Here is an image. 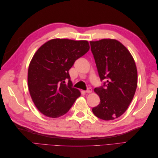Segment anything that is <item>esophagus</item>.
<instances>
[{
  "label": "esophagus",
  "mask_w": 158,
  "mask_h": 158,
  "mask_svg": "<svg viewBox=\"0 0 158 158\" xmlns=\"http://www.w3.org/2000/svg\"><path fill=\"white\" fill-rule=\"evenodd\" d=\"M92 92V89L91 88H88L87 90H85V93H91Z\"/></svg>",
  "instance_id": "34e87169"
}]
</instances>
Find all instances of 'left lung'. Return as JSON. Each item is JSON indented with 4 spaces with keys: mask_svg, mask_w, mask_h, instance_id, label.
<instances>
[{
    "mask_svg": "<svg viewBox=\"0 0 158 158\" xmlns=\"http://www.w3.org/2000/svg\"><path fill=\"white\" fill-rule=\"evenodd\" d=\"M102 86L94 91L100 98L92 109L97 117L113 120L126 111L137 87V70L130 52L121 43L111 39L89 41Z\"/></svg>",
    "mask_w": 158,
    "mask_h": 158,
    "instance_id": "8db88e82",
    "label": "left lung"
}]
</instances>
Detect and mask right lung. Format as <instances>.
Listing matches in <instances>:
<instances>
[{
	"mask_svg": "<svg viewBox=\"0 0 158 158\" xmlns=\"http://www.w3.org/2000/svg\"><path fill=\"white\" fill-rule=\"evenodd\" d=\"M89 49L87 41L54 39L36 51L28 69L27 84L33 102L41 113L52 118L63 116L80 97L69 71Z\"/></svg>",
	"mask_w": 158,
	"mask_h": 158,
	"instance_id": "right-lung-1",
	"label": "right lung"
}]
</instances>
